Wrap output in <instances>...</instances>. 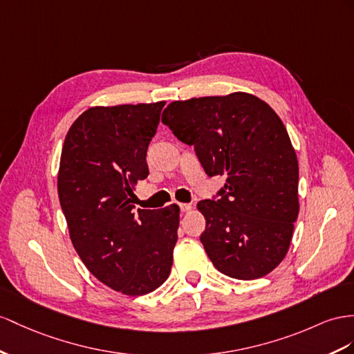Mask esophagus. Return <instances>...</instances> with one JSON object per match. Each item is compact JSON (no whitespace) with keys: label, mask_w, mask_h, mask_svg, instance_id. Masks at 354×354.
<instances>
[{"label":"esophagus","mask_w":354,"mask_h":354,"mask_svg":"<svg viewBox=\"0 0 354 354\" xmlns=\"http://www.w3.org/2000/svg\"><path fill=\"white\" fill-rule=\"evenodd\" d=\"M192 203H179V209L180 212H188L189 209H192Z\"/></svg>","instance_id":"1"}]
</instances>
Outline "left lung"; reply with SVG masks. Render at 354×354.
Wrapping results in <instances>:
<instances>
[{
	"label": "left lung",
	"instance_id": "obj_1",
	"mask_svg": "<svg viewBox=\"0 0 354 354\" xmlns=\"http://www.w3.org/2000/svg\"><path fill=\"white\" fill-rule=\"evenodd\" d=\"M161 121L194 147L207 176H227L211 201L201 234L221 274L256 279L286 257L299 214V166L283 121L247 93L170 103Z\"/></svg>",
	"mask_w": 354,
	"mask_h": 354
}]
</instances>
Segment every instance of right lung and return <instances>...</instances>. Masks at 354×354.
I'll use <instances>...</instances> for the list:
<instances>
[{
	"instance_id": "right-lung-1",
	"label": "right lung",
	"mask_w": 354,
	"mask_h": 354,
	"mask_svg": "<svg viewBox=\"0 0 354 354\" xmlns=\"http://www.w3.org/2000/svg\"><path fill=\"white\" fill-rule=\"evenodd\" d=\"M165 104L91 107L61 152L58 196L73 247L97 279L129 296L165 283L178 241V205H133L134 185L149 175L147 151Z\"/></svg>"
}]
</instances>
